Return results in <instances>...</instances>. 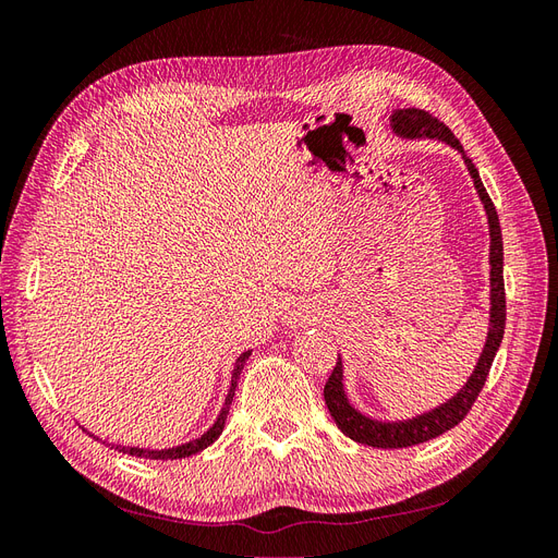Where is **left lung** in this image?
I'll list each match as a JSON object with an SVG mask.
<instances>
[{"label":"left lung","mask_w":558,"mask_h":558,"mask_svg":"<svg viewBox=\"0 0 558 558\" xmlns=\"http://www.w3.org/2000/svg\"><path fill=\"white\" fill-rule=\"evenodd\" d=\"M391 125L393 132L400 134V137L408 140H442L449 146L459 148L463 154L465 167L475 181V189L482 197V205L488 216V234H492V256H488V263H492V318H488V335H486V344L482 349V356L475 365V373L470 375L465 386L456 393L451 400H447L440 408H435L426 414L408 418V421H375L359 410L351 408V402L344 393V384H342V361L337 359V365L332 367V373L326 381L324 388V398L328 404V412L335 418L337 428H340L351 440H356L367 447H379V449H402V447H412L428 442L433 437L447 433L456 424H461L465 414L472 410L480 391L486 384L488 369H492V363L496 359V351L502 342V332H505V281H502V234H500V223H498V214L492 197H488L484 183L480 179V172L475 162H472L461 142L453 137V132L437 121L435 116H430L424 109H396L391 116Z\"/></svg>","instance_id":"8db88e82"}]
</instances>
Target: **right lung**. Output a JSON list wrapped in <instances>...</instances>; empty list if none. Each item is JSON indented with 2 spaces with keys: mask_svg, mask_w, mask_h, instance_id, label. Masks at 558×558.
<instances>
[{
  "mask_svg": "<svg viewBox=\"0 0 558 558\" xmlns=\"http://www.w3.org/2000/svg\"><path fill=\"white\" fill-rule=\"evenodd\" d=\"M251 356V351H244L242 356L238 359V363H234V369H232V379H230V391H228V398H226V404L221 414H218V418L214 421V426L197 437V440L193 442H185V445H179V447H172V449H140V447H121V445H111L113 449L123 451V453H130V456H140V459H154V461H177V459H185V456H193L202 449H207L209 445H214L218 440V435L223 433V426H226V418H228V412H230V404H232V396H234V388H238V379L242 375L244 369V363L246 359ZM95 437V435H90ZM95 440H99V437H95Z\"/></svg>",
  "mask_w": 558,
  "mask_h": 558,
  "instance_id": "obj_1",
  "label": "right lung"
}]
</instances>
